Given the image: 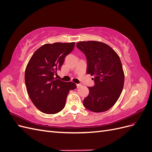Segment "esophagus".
<instances>
[{
	"label": "esophagus",
	"instance_id": "1",
	"mask_svg": "<svg viewBox=\"0 0 152 152\" xmlns=\"http://www.w3.org/2000/svg\"><path fill=\"white\" fill-rule=\"evenodd\" d=\"M82 86V85L81 84H77V88H79V87H80Z\"/></svg>",
	"mask_w": 152,
	"mask_h": 152
}]
</instances>
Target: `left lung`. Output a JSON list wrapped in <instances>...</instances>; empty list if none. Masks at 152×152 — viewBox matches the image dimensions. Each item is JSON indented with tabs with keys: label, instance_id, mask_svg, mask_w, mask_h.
Returning a JSON list of instances; mask_svg holds the SVG:
<instances>
[{
	"label": "left lung",
	"instance_id": "left-lung-1",
	"mask_svg": "<svg viewBox=\"0 0 152 152\" xmlns=\"http://www.w3.org/2000/svg\"><path fill=\"white\" fill-rule=\"evenodd\" d=\"M77 48L87 59V73L93 75L95 85L89 87L84 107L93 112H103L117 102L124 87V73L121 59L109 45L97 41H82Z\"/></svg>",
	"mask_w": 152,
	"mask_h": 152
}]
</instances>
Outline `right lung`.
<instances>
[{
	"mask_svg": "<svg viewBox=\"0 0 152 152\" xmlns=\"http://www.w3.org/2000/svg\"><path fill=\"white\" fill-rule=\"evenodd\" d=\"M74 46L75 42L44 44L32 55L26 66L27 92L32 103L43 113L55 114L61 111L69 91L77 87L74 82L54 77Z\"/></svg>",
	"mask_w": 152,
	"mask_h": 152,
	"instance_id": "add662e5",
	"label": "right lung"
}]
</instances>
